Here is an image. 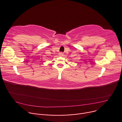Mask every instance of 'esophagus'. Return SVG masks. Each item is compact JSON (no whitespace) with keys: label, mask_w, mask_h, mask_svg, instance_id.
Segmentation results:
<instances>
[{"label":"esophagus","mask_w":122,"mask_h":122,"mask_svg":"<svg viewBox=\"0 0 122 122\" xmlns=\"http://www.w3.org/2000/svg\"><path fill=\"white\" fill-rule=\"evenodd\" d=\"M59 56H63V54L61 52V53H59Z\"/></svg>","instance_id":"obj_1"}]
</instances>
